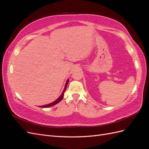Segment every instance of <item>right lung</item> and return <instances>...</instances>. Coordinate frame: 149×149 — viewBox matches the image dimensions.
<instances>
[{"label": "right lung", "instance_id": "1", "mask_svg": "<svg viewBox=\"0 0 149 149\" xmlns=\"http://www.w3.org/2000/svg\"><path fill=\"white\" fill-rule=\"evenodd\" d=\"M68 82H69V80L68 79V80H67V81H66V84H65V88H64V89H63V92H62L61 94L60 95V96L59 97H58L56 100H55V101L53 102H51V103L48 104L44 105V106H40V107H51V106H54V105H55V104H56L57 103H58L59 102H60V101L62 100V99L63 98V96H64V93H65V91H66V87H67V85H68Z\"/></svg>", "mask_w": 149, "mask_h": 149}]
</instances>
